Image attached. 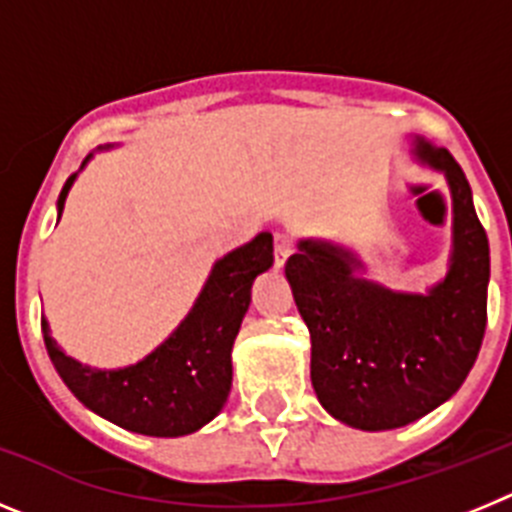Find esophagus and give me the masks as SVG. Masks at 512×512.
I'll return each instance as SVG.
<instances>
[{"label": "esophagus", "mask_w": 512, "mask_h": 512, "mask_svg": "<svg viewBox=\"0 0 512 512\" xmlns=\"http://www.w3.org/2000/svg\"><path fill=\"white\" fill-rule=\"evenodd\" d=\"M292 248H295L292 235L284 233V230H277V233H274V264L284 266V261H287V256L292 253Z\"/></svg>", "instance_id": "1"}]
</instances>
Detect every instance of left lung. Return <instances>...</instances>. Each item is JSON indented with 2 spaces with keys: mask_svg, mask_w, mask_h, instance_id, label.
<instances>
[{
  "mask_svg": "<svg viewBox=\"0 0 512 512\" xmlns=\"http://www.w3.org/2000/svg\"><path fill=\"white\" fill-rule=\"evenodd\" d=\"M454 194V259L428 295H400L354 274L330 243H300L284 264L310 328V379L320 405L361 431H390L436 410L474 366L487 328L490 243L472 187L446 148L418 143Z\"/></svg>",
  "mask_w": 512,
  "mask_h": 512,
  "instance_id": "1",
  "label": "left lung"
}]
</instances>
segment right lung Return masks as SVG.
Wrapping results in <instances>:
<instances>
[{"label": "right lung", "mask_w": 512, "mask_h": 512, "mask_svg": "<svg viewBox=\"0 0 512 512\" xmlns=\"http://www.w3.org/2000/svg\"><path fill=\"white\" fill-rule=\"evenodd\" d=\"M74 179L71 174L58 194V217ZM271 264V233L230 251L215 264L182 325L138 364L115 372L79 364L56 346L43 320L48 356L66 387L102 418L143 436H187L210 423L228 400L230 348L251 302L253 279Z\"/></svg>", "instance_id": "1"}]
</instances>
